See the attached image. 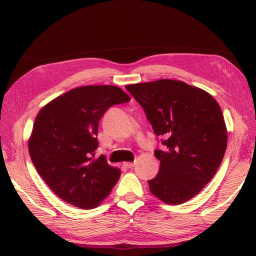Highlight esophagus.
I'll use <instances>...</instances> for the list:
<instances>
[{"instance_id": "esophagus-1", "label": "esophagus", "mask_w": 256, "mask_h": 256, "mask_svg": "<svg viewBox=\"0 0 256 256\" xmlns=\"http://www.w3.org/2000/svg\"><path fill=\"white\" fill-rule=\"evenodd\" d=\"M134 162H124V166L125 167H128V168H133L134 167Z\"/></svg>"}]
</instances>
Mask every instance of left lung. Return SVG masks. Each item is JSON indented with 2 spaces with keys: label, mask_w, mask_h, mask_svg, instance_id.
<instances>
[{
  "label": "left lung",
  "mask_w": 256,
  "mask_h": 256,
  "mask_svg": "<svg viewBox=\"0 0 256 256\" xmlns=\"http://www.w3.org/2000/svg\"><path fill=\"white\" fill-rule=\"evenodd\" d=\"M144 108L164 150H156L160 169L150 180V192L166 204L178 205L196 196L214 178L228 145L222 109L212 95L180 80L125 87Z\"/></svg>",
  "instance_id": "obj_1"
}]
</instances>
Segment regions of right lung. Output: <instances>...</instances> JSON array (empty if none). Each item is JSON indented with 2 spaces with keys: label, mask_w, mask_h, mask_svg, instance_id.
<instances>
[{
  "label": "right lung",
  "mask_w": 256,
  "mask_h": 256,
  "mask_svg": "<svg viewBox=\"0 0 256 256\" xmlns=\"http://www.w3.org/2000/svg\"><path fill=\"white\" fill-rule=\"evenodd\" d=\"M131 100L116 86H84L56 97L39 111L28 153L53 192L74 206L94 208L109 195L120 169L95 156L98 122L114 104Z\"/></svg>",
  "instance_id": "1"
}]
</instances>
